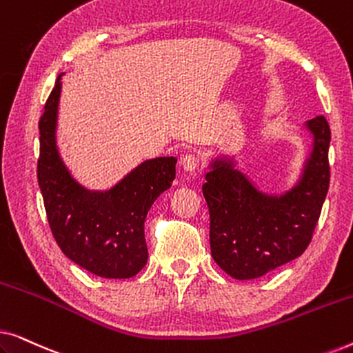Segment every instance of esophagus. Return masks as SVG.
I'll list each match as a JSON object with an SVG mask.
<instances>
[{
    "label": "esophagus",
    "instance_id": "1",
    "mask_svg": "<svg viewBox=\"0 0 353 353\" xmlns=\"http://www.w3.org/2000/svg\"><path fill=\"white\" fill-rule=\"evenodd\" d=\"M181 167L185 168L186 172H194L197 167H199V159L192 154H186V156L181 157Z\"/></svg>",
    "mask_w": 353,
    "mask_h": 353
}]
</instances>
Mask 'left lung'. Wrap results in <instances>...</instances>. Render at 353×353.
I'll return each mask as SVG.
<instances>
[{
	"label": "left lung",
	"mask_w": 353,
	"mask_h": 353,
	"mask_svg": "<svg viewBox=\"0 0 353 353\" xmlns=\"http://www.w3.org/2000/svg\"><path fill=\"white\" fill-rule=\"evenodd\" d=\"M310 152L297 181L281 194L263 191L234 156L209 163L202 192L210 214V252L234 279H254L291 262L310 244L330 188L331 130L323 115L307 120Z\"/></svg>",
	"instance_id": "obj_1"
}]
</instances>
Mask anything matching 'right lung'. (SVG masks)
Wrapping results in <instances>:
<instances>
[{
    "label": "right lung",
    "instance_id": "1",
    "mask_svg": "<svg viewBox=\"0 0 353 353\" xmlns=\"http://www.w3.org/2000/svg\"><path fill=\"white\" fill-rule=\"evenodd\" d=\"M59 74L40 128L38 185L52 236L72 262L93 274L125 279L148 263L144 220L154 201L175 180V157L149 159L104 191L88 190L72 175L57 148Z\"/></svg>",
    "mask_w": 353,
    "mask_h": 353
}]
</instances>
